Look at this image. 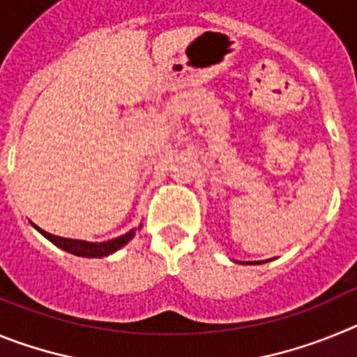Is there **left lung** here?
I'll return each mask as SVG.
<instances>
[{"label": "left lung", "instance_id": "left-lung-1", "mask_svg": "<svg viewBox=\"0 0 357 357\" xmlns=\"http://www.w3.org/2000/svg\"><path fill=\"white\" fill-rule=\"evenodd\" d=\"M250 264H252V263H250Z\"/></svg>", "mask_w": 357, "mask_h": 357}]
</instances>
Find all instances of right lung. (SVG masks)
Returning a JSON list of instances; mask_svg holds the SVG:
<instances>
[{"label":"right lung","mask_w":357,"mask_h":357,"mask_svg":"<svg viewBox=\"0 0 357 357\" xmlns=\"http://www.w3.org/2000/svg\"><path fill=\"white\" fill-rule=\"evenodd\" d=\"M40 234L44 238H48L50 241L55 243L56 247H61L62 250L69 252V254L80 255V257H103V255H109L112 252H116L118 248H121L123 245H127L132 238H134L135 230H130L125 236H119L116 239H110V241H103V243H89V241H78V239H69V238H59V236H53L46 230L39 229Z\"/></svg>","instance_id":"right-lung-1"}]
</instances>
